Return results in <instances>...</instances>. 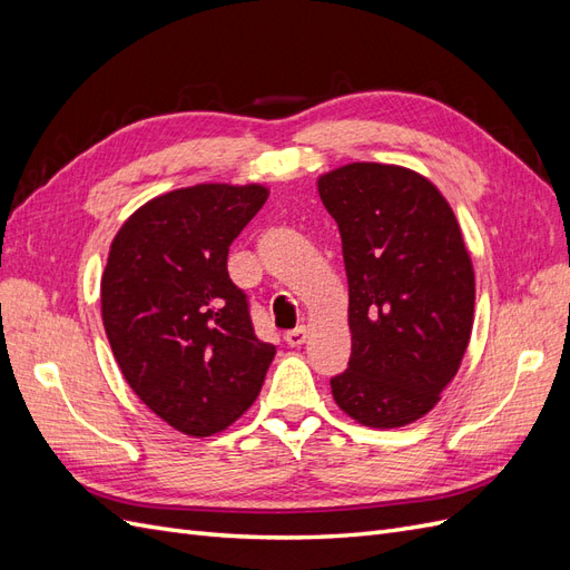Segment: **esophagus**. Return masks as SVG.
I'll return each instance as SVG.
<instances>
[{"label":"esophagus","instance_id":"esophagus-1","mask_svg":"<svg viewBox=\"0 0 570 570\" xmlns=\"http://www.w3.org/2000/svg\"><path fill=\"white\" fill-rule=\"evenodd\" d=\"M306 337H308V331H306L304 325L295 327V331L285 333V342L289 344V347H299V344H304V342H306Z\"/></svg>","mask_w":570,"mask_h":570}]
</instances>
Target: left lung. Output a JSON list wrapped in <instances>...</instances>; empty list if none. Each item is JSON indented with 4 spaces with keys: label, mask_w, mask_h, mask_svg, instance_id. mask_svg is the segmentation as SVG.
I'll return each mask as SVG.
<instances>
[{
    "label": "left lung",
    "mask_w": 570,
    "mask_h": 570,
    "mask_svg": "<svg viewBox=\"0 0 570 570\" xmlns=\"http://www.w3.org/2000/svg\"><path fill=\"white\" fill-rule=\"evenodd\" d=\"M350 283V368L337 406L387 430L423 419L469 350L475 273L459 220L419 170L354 161L318 176Z\"/></svg>",
    "instance_id": "8db88e82"
}]
</instances>
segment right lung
<instances>
[{
    "instance_id": "obj_1",
    "label": "right lung",
    "mask_w": 570,
    "mask_h": 570,
    "mask_svg": "<svg viewBox=\"0 0 570 570\" xmlns=\"http://www.w3.org/2000/svg\"><path fill=\"white\" fill-rule=\"evenodd\" d=\"M262 183H199L132 212L101 273V321L132 392L170 428L209 438L262 392L275 356L256 340L228 249L262 209Z\"/></svg>"
}]
</instances>
